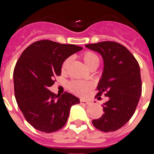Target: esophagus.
<instances>
[{
  "mask_svg": "<svg viewBox=\"0 0 154 154\" xmlns=\"http://www.w3.org/2000/svg\"><path fill=\"white\" fill-rule=\"evenodd\" d=\"M80 103L82 105H88L89 103V102L86 101V100H85V99H81V100H80Z\"/></svg>",
  "mask_w": 154,
  "mask_h": 154,
  "instance_id": "1",
  "label": "esophagus"
}]
</instances>
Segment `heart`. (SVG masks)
Segmentation results:
<instances>
[{
	"label": "heart",
	"instance_id": "heart-1",
	"mask_svg": "<svg viewBox=\"0 0 154 154\" xmlns=\"http://www.w3.org/2000/svg\"><path fill=\"white\" fill-rule=\"evenodd\" d=\"M82 58L83 60L84 63L86 65L87 68L96 67L97 68L99 65V58L96 53L91 51H86L82 54ZM70 58H66L63 62L62 65V70L65 72L69 65ZM69 89H70L73 93L78 95V96H85L86 92L90 89V85L84 81H79V80H75V81L71 82L69 85Z\"/></svg>",
	"mask_w": 154,
	"mask_h": 154
}]
</instances>
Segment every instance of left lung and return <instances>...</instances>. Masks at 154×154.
I'll return each mask as SVG.
<instances>
[{
	"mask_svg": "<svg viewBox=\"0 0 154 154\" xmlns=\"http://www.w3.org/2000/svg\"><path fill=\"white\" fill-rule=\"evenodd\" d=\"M85 47L99 52L104 62L103 75L98 84L96 98L104 94V114L92 120L96 129L112 132L124 126L135 112L142 93L140 69L133 54L115 42L88 44Z\"/></svg>",
	"mask_w": 154,
	"mask_h": 154,
	"instance_id": "left-lung-1",
	"label": "left lung"
}]
</instances>
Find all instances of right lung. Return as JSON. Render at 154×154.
<instances>
[{"instance_id":"add662e5","label":"right lung","mask_w":154,"mask_h":154,"mask_svg":"<svg viewBox=\"0 0 154 154\" xmlns=\"http://www.w3.org/2000/svg\"><path fill=\"white\" fill-rule=\"evenodd\" d=\"M82 49L75 45L41 40L30 45L14 70V95L24 118L35 129L53 133L63 127L72 106L79 99L65 92L56 95L48 89L61 75L64 61Z\"/></svg>"}]
</instances>
